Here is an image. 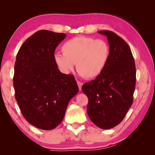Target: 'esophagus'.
Masks as SVG:
<instances>
[{
    "mask_svg": "<svg viewBox=\"0 0 155 155\" xmlns=\"http://www.w3.org/2000/svg\"><path fill=\"white\" fill-rule=\"evenodd\" d=\"M77 84H78V89H79V90H81V88H82V85H83V83L80 82V81H77Z\"/></svg>",
    "mask_w": 155,
    "mask_h": 155,
    "instance_id": "obj_1",
    "label": "esophagus"
}]
</instances>
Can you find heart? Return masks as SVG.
<instances>
[{
    "label": "heart",
    "instance_id": "obj_1",
    "mask_svg": "<svg viewBox=\"0 0 155 155\" xmlns=\"http://www.w3.org/2000/svg\"><path fill=\"white\" fill-rule=\"evenodd\" d=\"M63 54L56 53L54 61L60 71L65 74L77 65L80 75L92 79L101 74L108 63L110 47L105 40L91 37L78 36L70 39L61 46Z\"/></svg>",
    "mask_w": 155,
    "mask_h": 155
}]
</instances>
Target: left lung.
<instances>
[{
  "mask_svg": "<svg viewBox=\"0 0 155 155\" xmlns=\"http://www.w3.org/2000/svg\"><path fill=\"white\" fill-rule=\"evenodd\" d=\"M110 47L108 63L101 74L82 86L87 96L88 116L103 129L118 125L133 101L136 83L135 61L129 46L117 34L100 31Z\"/></svg>",
  "mask_w": 155,
  "mask_h": 155,
  "instance_id": "obj_1",
  "label": "left lung"
}]
</instances>
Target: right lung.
Instances as JSON below:
<instances>
[{
    "label": "right lung",
    "instance_id": "1",
    "mask_svg": "<svg viewBox=\"0 0 155 155\" xmlns=\"http://www.w3.org/2000/svg\"><path fill=\"white\" fill-rule=\"evenodd\" d=\"M64 33L41 30L20 47L14 67L15 97L25 118L42 130L62 122L70 100L78 87L72 74H63L54 61Z\"/></svg>",
    "mask_w": 155,
    "mask_h": 155
}]
</instances>
